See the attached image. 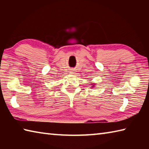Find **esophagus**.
I'll use <instances>...</instances> for the list:
<instances>
[{
  "label": "esophagus",
  "mask_w": 149,
  "mask_h": 149,
  "mask_svg": "<svg viewBox=\"0 0 149 149\" xmlns=\"http://www.w3.org/2000/svg\"><path fill=\"white\" fill-rule=\"evenodd\" d=\"M74 71H75V70H73V69L71 70V72H72V73H74Z\"/></svg>",
  "instance_id": "esophagus-1"
}]
</instances>
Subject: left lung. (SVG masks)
Here are the masks:
<instances>
[{
  "mask_svg": "<svg viewBox=\"0 0 149 149\" xmlns=\"http://www.w3.org/2000/svg\"><path fill=\"white\" fill-rule=\"evenodd\" d=\"M91 84V88H94L95 87V84H94V83H92V84Z\"/></svg>",
  "mask_w": 149,
  "mask_h": 149,
  "instance_id": "left-lung-1",
  "label": "left lung"
}]
</instances>
